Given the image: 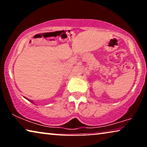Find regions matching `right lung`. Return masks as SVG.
<instances>
[{
  "label": "right lung",
  "instance_id": "add662e5",
  "mask_svg": "<svg viewBox=\"0 0 147 147\" xmlns=\"http://www.w3.org/2000/svg\"><path fill=\"white\" fill-rule=\"evenodd\" d=\"M26 98V99H27V100H28V99H27V98ZM31 102H32V103H33V102H32V101H31Z\"/></svg>",
  "mask_w": 147,
  "mask_h": 147
}]
</instances>
